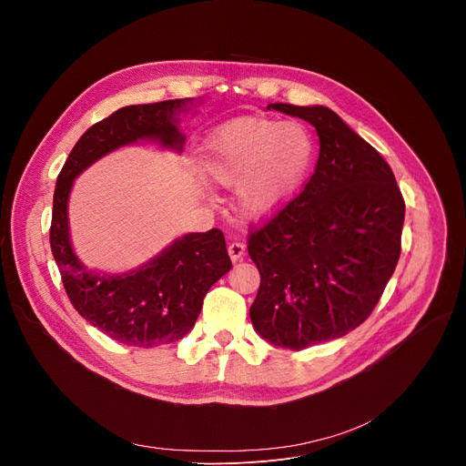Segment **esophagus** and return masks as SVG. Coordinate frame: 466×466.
<instances>
[{
	"instance_id": "obj_1",
	"label": "esophagus",
	"mask_w": 466,
	"mask_h": 466,
	"mask_svg": "<svg viewBox=\"0 0 466 466\" xmlns=\"http://www.w3.org/2000/svg\"><path fill=\"white\" fill-rule=\"evenodd\" d=\"M245 250H247V247H245V243H241V241H232V243H228V256H230L232 261L241 259V258L245 256Z\"/></svg>"
}]
</instances>
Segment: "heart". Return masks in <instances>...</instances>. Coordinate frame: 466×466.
Here are the masks:
<instances>
[{
	"instance_id": "1",
	"label": "heart",
	"mask_w": 466,
	"mask_h": 466,
	"mask_svg": "<svg viewBox=\"0 0 466 466\" xmlns=\"http://www.w3.org/2000/svg\"><path fill=\"white\" fill-rule=\"evenodd\" d=\"M313 138L299 121L245 117L221 125L205 140L198 164L216 184L236 187V207L247 218L275 212L304 182Z\"/></svg>"
}]
</instances>
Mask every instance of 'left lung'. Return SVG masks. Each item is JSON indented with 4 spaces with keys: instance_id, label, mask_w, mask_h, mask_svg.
I'll list each match as a JSON object with an SVG mask.
<instances>
[{
    "instance_id": "1",
    "label": "left lung",
    "mask_w": 466,
    "mask_h": 466,
    "mask_svg": "<svg viewBox=\"0 0 466 466\" xmlns=\"http://www.w3.org/2000/svg\"><path fill=\"white\" fill-rule=\"evenodd\" d=\"M271 108L311 123L320 149L304 189L248 236L259 271L250 320L263 339L302 350L372 313L400 258L406 203L389 164L334 110Z\"/></svg>"
}]
</instances>
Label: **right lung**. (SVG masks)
I'll list each match as a JSON object with an SVG mask.
<instances>
[{"instance_id": "1", "label": "right lung", "mask_w": 466, "mask_h": 466, "mask_svg": "<svg viewBox=\"0 0 466 466\" xmlns=\"http://www.w3.org/2000/svg\"><path fill=\"white\" fill-rule=\"evenodd\" d=\"M187 103L186 97L130 105L97 121L66 158L55 186L49 243L64 289L83 319L128 347L155 349L187 334L208 289L232 269L225 236L219 228L191 232L135 271L105 275L86 269L72 248L68 198L74 178L117 147L155 140L180 151L186 137L177 114Z\"/></svg>"}]
</instances>
